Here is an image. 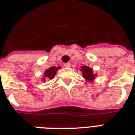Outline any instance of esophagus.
Instances as JSON below:
<instances>
[{
    "label": "esophagus",
    "mask_w": 135,
    "mask_h": 135,
    "mask_svg": "<svg viewBox=\"0 0 135 135\" xmlns=\"http://www.w3.org/2000/svg\"><path fill=\"white\" fill-rule=\"evenodd\" d=\"M64 66H65V67L69 68L71 66V64L70 63H66V64H64Z\"/></svg>",
    "instance_id": "1"
}]
</instances>
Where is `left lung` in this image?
Returning a JSON list of instances; mask_svg holds the SVG:
<instances>
[{
  "instance_id": "left-lung-1",
  "label": "left lung",
  "mask_w": 135,
  "mask_h": 135,
  "mask_svg": "<svg viewBox=\"0 0 135 135\" xmlns=\"http://www.w3.org/2000/svg\"><path fill=\"white\" fill-rule=\"evenodd\" d=\"M80 71L82 72L83 78H85L87 82H93L97 76V74L93 73V69L88 66H82Z\"/></svg>"
}]
</instances>
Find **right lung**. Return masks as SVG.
<instances>
[{"label":"right lung","instance_id":"obj_1","mask_svg":"<svg viewBox=\"0 0 135 135\" xmlns=\"http://www.w3.org/2000/svg\"><path fill=\"white\" fill-rule=\"evenodd\" d=\"M61 69V66H52V67H50L49 69H47L45 70V71L44 72V75L42 78V82H45L46 80H48V79H52L54 78V76L56 75L57 71Z\"/></svg>","mask_w":135,"mask_h":135}]
</instances>
